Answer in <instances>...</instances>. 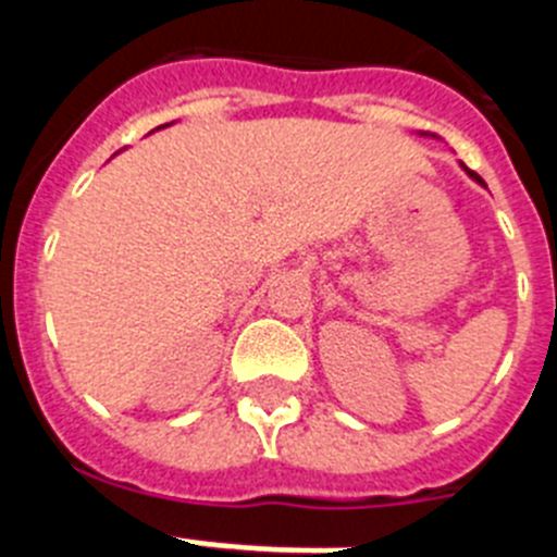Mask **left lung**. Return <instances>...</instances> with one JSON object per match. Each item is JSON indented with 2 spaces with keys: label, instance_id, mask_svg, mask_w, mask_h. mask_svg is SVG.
Listing matches in <instances>:
<instances>
[{
  "label": "left lung",
  "instance_id": "8db88e82",
  "mask_svg": "<svg viewBox=\"0 0 557 557\" xmlns=\"http://www.w3.org/2000/svg\"><path fill=\"white\" fill-rule=\"evenodd\" d=\"M466 172H469L471 178H474V181H480V184H482V178H480V175H476V172H474V170H466Z\"/></svg>",
  "mask_w": 557,
  "mask_h": 557
}]
</instances>
